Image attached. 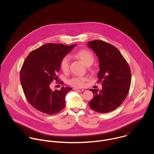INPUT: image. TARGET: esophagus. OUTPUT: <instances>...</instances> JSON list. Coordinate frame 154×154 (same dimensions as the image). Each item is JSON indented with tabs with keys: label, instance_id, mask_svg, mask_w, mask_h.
<instances>
[{
	"label": "esophagus",
	"instance_id": "1",
	"mask_svg": "<svg viewBox=\"0 0 154 154\" xmlns=\"http://www.w3.org/2000/svg\"><path fill=\"white\" fill-rule=\"evenodd\" d=\"M74 89L76 91H78V92H83L84 91V89H81V88H75Z\"/></svg>",
	"mask_w": 154,
	"mask_h": 154
}]
</instances>
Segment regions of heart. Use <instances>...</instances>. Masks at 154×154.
Instances as JSON below:
<instances>
[{"label":"heart","mask_w":154,"mask_h":154,"mask_svg":"<svg viewBox=\"0 0 154 154\" xmlns=\"http://www.w3.org/2000/svg\"><path fill=\"white\" fill-rule=\"evenodd\" d=\"M74 56L78 59H80L86 66L91 65L94 61V57L92 53L87 50H81L76 52ZM70 58L69 56H65L61 61V68L64 72L69 70L70 67ZM88 78L85 76H75L69 80L68 82L70 85L76 87H82L85 85V82L87 81Z\"/></svg>","instance_id":"heart-1"}]
</instances>
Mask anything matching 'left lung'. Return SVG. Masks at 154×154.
Returning a JSON list of instances; mask_svg holds the SVG:
<instances>
[{
	"label": "left lung",
	"instance_id": "obj_1",
	"mask_svg": "<svg viewBox=\"0 0 154 154\" xmlns=\"http://www.w3.org/2000/svg\"><path fill=\"white\" fill-rule=\"evenodd\" d=\"M98 57L100 70L97 74L101 90L90 89L94 97L89 103L92 110L109 112L119 107L126 98L131 84L129 66L119 50L114 45L101 40L87 43Z\"/></svg>",
	"mask_w": 154,
	"mask_h": 154
}]
</instances>
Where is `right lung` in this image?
<instances>
[{"mask_svg": "<svg viewBox=\"0 0 154 154\" xmlns=\"http://www.w3.org/2000/svg\"><path fill=\"white\" fill-rule=\"evenodd\" d=\"M76 45L48 43L32 51L24 61L20 80L26 100L36 110L48 115L59 112L65 106L66 94L72 89L50 87L56 79L61 61Z\"/></svg>", "mask_w": 154, "mask_h": 154, "instance_id": "right-lung-1", "label": "right lung"}]
</instances>
